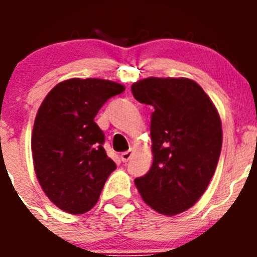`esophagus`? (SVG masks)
I'll return each instance as SVG.
<instances>
[{
    "instance_id": "obj_1",
    "label": "esophagus",
    "mask_w": 257,
    "mask_h": 257,
    "mask_svg": "<svg viewBox=\"0 0 257 257\" xmlns=\"http://www.w3.org/2000/svg\"><path fill=\"white\" fill-rule=\"evenodd\" d=\"M131 157H133V151H127L124 153L121 154V160L122 162H128L131 160Z\"/></svg>"
}]
</instances>
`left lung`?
I'll return each instance as SVG.
<instances>
[{
    "label": "left lung",
    "mask_w": 257,
    "mask_h": 257,
    "mask_svg": "<svg viewBox=\"0 0 257 257\" xmlns=\"http://www.w3.org/2000/svg\"><path fill=\"white\" fill-rule=\"evenodd\" d=\"M131 91L154 109L153 163L135 185L147 205L174 216L198 201L215 174L222 143L219 113L203 88L188 78L149 77Z\"/></svg>",
    "instance_id": "1"
}]
</instances>
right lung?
Wrapping results in <instances>:
<instances>
[{
	"instance_id": "obj_1",
	"label": "right lung",
	"mask_w": 257,
	"mask_h": 257,
	"mask_svg": "<svg viewBox=\"0 0 257 257\" xmlns=\"http://www.w3.org/2000/svg\"><path fill=\"white\" fill-rule=\"evenodd\" d=\"M124 87L99 78H72L47 94L36 115L32 154L38 183L54 205L78 215L91 210L115 163L95 123L101 106Z\"/></svg>"
}]
</instances>
